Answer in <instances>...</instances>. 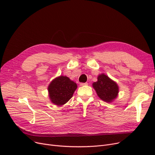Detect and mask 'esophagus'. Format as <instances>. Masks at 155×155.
<instances>
[{
	"label": "esophagus",
	"mask_w": 155,
	"mask_h": 155,
	"mask_svg": "<svg viewBox=\"0 0 155 155\" xmlns=\"http://www.w3.org/2000/svg\"><path fill=\"white\" fill-rule=\"evenodd\" d=\"M80 86H84V85H87L88 84L87 82L86 83H80Z\"/></svg>",
	"instance_id": "1"
}]
</instances>
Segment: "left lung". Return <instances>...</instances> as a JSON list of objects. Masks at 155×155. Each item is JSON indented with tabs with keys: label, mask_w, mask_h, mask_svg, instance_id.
I'll use <instances>...</instances> for the list:
<instances>
[{
	"label": "left lung",
	"mask_w": 155,
	"mask_h": 155,
	"mask_svg": "<svg viewBox=\"0 0 155 155\" xmlns=\"http://www.w3.org/2000/svg\"><path fill=\"white\" fill-rule=\"evenodd\" d=\"M92 85L98 96L107 102H110L116 98L119 92L116 83L104 74L99 75L97 82H94Z\"/></svg>",
	"instance_id": "obj_1"
}]
</instances>
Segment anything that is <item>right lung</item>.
Here are the masks:
<instances>
[{
    "label": "right lung",
    "mask_w": 155,
    "mask_h": 155,
    "mask_svg": "<svg viewBox=\"0 0 155 155\" xmlns=\"http://www.w3.org/2000/svg\"><path fill=\"white\" fill-rule=\"evenodd\" d=\"M77 88V84L68 77L60 76L54 79L48 87L50 98L56 105H63L71 98Z\"/></svg>",
    "instance_id": "obj_1"
}]
</instances>
